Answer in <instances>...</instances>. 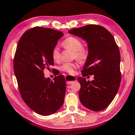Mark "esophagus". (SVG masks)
Wrapping results in <instances>:
<instances>
[{
    "instance_id": "obj_1",
    "label": "esophagus",
    "mask_w": 135,
    "mask_h": 135,
    "mask_svg": "<svg viewBox=\"0 0 135 135\" xmlns=\"http://www.w3.org/2000/svg\"><path fill=\"white\" fill-rule=\"evenodd\" d=\"M65 79L67 80V83L68 85H70L73 82L76 81V78L74 76H73L71 75H68L65 77Z\"/></svg>"
}]
</instances>
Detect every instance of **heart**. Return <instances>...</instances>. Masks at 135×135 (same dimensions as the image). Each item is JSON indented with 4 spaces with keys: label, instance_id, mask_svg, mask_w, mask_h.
<instances>
[{
    "label": "heart",
    "instance_id": "obj_1",
    "mask_svg": "<svg viewBox=\"0 0 135 135\" xmlns=\"http://www.w3.org/2000/svg\"><path fill=\"white\" fill-rule=\"evenodd\" d=\"M63 47L73 52V57L79 61L85 62L88 59L89 55L88 49L82 46V42L79 38L74 37H68L64 40L62 43ZM52 57L55 62H59L61 59L60 52L57 47H53L52 50ZM78 67L76 62H65L64 63L61 67L60 70L62 71L68 73V74H73Z\"/></svg>",
    "mask_w": 135,
    "mask_h": 135
}]
</instances>
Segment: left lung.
Wrapping results in <instances>:
<instances>
[{"instance_id":"obj_1","label":"left lung","mask_w":135,"mask_h":135,"mask_svg":"<svg viewBox=\"0 0 135 135\" xmlns=\"http://www.w3.org/2000/svg\"><path fill=\"white\" fill-rule=\"evenodd\" d=\"M68 32L88 42L89 55L82 71L83 77L94 76V80L78 78L80 84V101L91 110L101 111L114 100L120 85V53L113 35L104 27L89 25Z\"/></svg>"}]
</instances>
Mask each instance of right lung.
<instances>
[{
    "instance_id": "obj_1",
    "label": "right lung",
    "mask_w": 135,
    "mask_h": 135,
    "mask_svg": "<svg viewBox=\"0 0 135 135\" xmlns=\"http://www.w3.org/2000/svg\"><path fill=\"white\" fill-rule=\"evenodd\" d=\"M63 35L47 27H32L20 38L14 55V70L21 97L32 110L44 116L54 114L64 102V76L52 81L45 78L43 73L54 65L52 50Z\"/></svg>"
}]
</instances>
